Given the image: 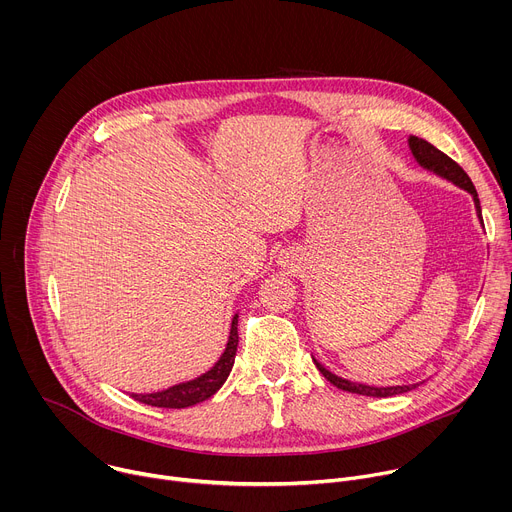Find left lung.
<instances>
[{
    "label": "left lung",
    "mask_w": 512,
    "mask_h": 512,
    "mask_svg": "<svg viewBox=\"0 0 512 512\" xmlns=\"http://www.w3.org/2000/svg\"><path fill=\"white\" fill-rule=\"evenodd\" d=\"M409 148H411L415 160H417L423 168H427V170H431V172H435V174H440V176L448 178L450 182L458 184L460 188L468 190V192L474 196L476 212H478V216L482 218L480 200H478V194H476V188H474L472 180L468 178V174H466L450 156H446L444 152L437 150L435 145H431L429 141H425V139H421V137H415V135L409 137ZM314 362H316V360H314ZM316 367H318V371L324 375V379L330 381L334 387H338V389H342V391H348V393H356V395H367V397H393V395H401V393H407V391H411V389L417 387V385L369 387V385H360V383H350V381H346V379H340V377L332 375L330 371H326V369L322 367L320 362H316Z\"/></svg>",
    "instance_id": "obj_1"
}]
</instances>
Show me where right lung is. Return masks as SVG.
Masks as SVG:
<instances>
[{
    "label": "right lung",
    "instance_id": "right-lung-1",
    "mask_svg": "<svg viewBox=\"0 0 512 512\" xmlns=\"http://www.w3.org/2000/svg\"><path fill=\"white\" fill-rule=\"evenodd\" d=\"M237 318H233L231 324V334H229V342L227 348L223 352V356L218 358V362L214 367L204 373L202 377L182 383V385H174L166 391L160 393H150V395H131L135 401L152 405V407H166V409H184V407H192L196 403L206 401L208 397H212L218 389L223 387V383L227 381L233 362H235V352H237V344H239V334H237Z\"/></svg>",
    "mask_w": 512,
    "mask_h": 512
}]
</instances>
